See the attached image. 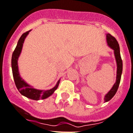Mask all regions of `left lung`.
I'll list each match as a JSON object with an SVG mask.
<instances>
[{
	"label": "left lung",
	"mask_w": 133,
	"mask_h": 133,
	"mask_svg": "<svg viewBox=\"0 0 133 133\" xmlns=\"http://www.w3.org/2000/svg\"><path fill=\"white\" fill-rule=\"evenodd\" d=\"M106 37L108 45L110 46V47L114 51L115 57H116L117 63V76L116 83L114 84V85L113 86V87L111 88V90L108 92V93H107L106 95L105 96V102L110 101V99L113 97L115 94L116 93L118 87H119L120 79H121L122 72V60L121 56H120V46H119L118 41H116V39L113 36H111L110 34H107Z\"/></svg>",
	"instance_id": "left-lung-1"
}]
</instances>
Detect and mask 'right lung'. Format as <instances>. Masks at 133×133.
<instances>
[{
  "mask_svg": "<svg viewBox=\"0 0 133 133\" xmlns=\"http://www.w3.org/2000/svg\"><path fill=\"white\" fill-rule=\"evenodd\" d=\"M29 32L30 31H28V32L22 34V36L19 39L17 44L16 47H15L13 55H12L11 67L13 79L15 81L17 89H18L20 93L23 95V96H25L29 99H33V100L44 99L51 96L54 92V91L57 89L59 84V80L57 82L56 86L53 87V89L47 90V91H41V90H37V89H34L32 87L28 84L26 82L23 81V80H22V78L20 77L19 74L17 60H18V57L19 56L20 53H21V51H22L24 40H25L27 35L28 34Z\"/></svg>",
  "mask_w": 133,
  "mask_h": 133,
  "instance_id": "add662e5",
  "label": "right lung"
}]
</instances>
